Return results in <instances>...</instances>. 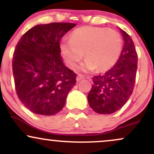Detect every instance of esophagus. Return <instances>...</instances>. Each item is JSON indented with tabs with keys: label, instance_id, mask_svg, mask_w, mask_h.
<instances>
[{
	"label": "esophagus",
	"instance_id": "1",
	"mask_svg": "<svg viewBox=\"0 0 154 154\" xmlns=\"http://www.w3.org/2000/svg\"><path fill=\"white\" fill-rule=\"evenodd\" d=\"M83 78H84V77H83L82 75H77V78H76V79H77V81H79V80H81V79H82Z\"/></svg>",
	"mask_w": 154,
	"mask_h": 154
}]
</instances>
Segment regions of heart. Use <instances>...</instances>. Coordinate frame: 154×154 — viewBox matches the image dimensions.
<instances>
[{
  "instance_id": "b5f03b06",
  "label": "heart",
  "mask_w": 154,
  "mask_h": 154,
  "mask_svg": "<svg viewBox=\"0 0 154 154\" xmlns=\"http://www.w3.org/2000/svg\"><path fill=\"white\" fill-rule=\"evenodd\" d=\"M61 53L69 66L75 67L83 57L85 69L105 72L115 65L122 50V38L114 29L97 26H82L63 40Z\"/></svg>"
}]
</instances>
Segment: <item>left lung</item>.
I'll return each mask as SVG.
<instances>
[{
  "mask_svg": "<svg viewBox=\"0 0 154 154\" xmlns=\"http://www.w3.org/2000/svg\"><path fill=\"white\" fill-rule=\"evenodd\" d=\"M120 30L125 44L117 62L105 74L93 77V85L88 95L90 106L98 114H109L119 110L135 87L137 54L131 37Z\"/></svg>",
  "mask_w": 154,
  "mask_h": 154,
  "instance_id": "8db88e82",
  "label": "left lung"
}]
</instances>
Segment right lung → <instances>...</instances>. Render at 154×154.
Listing matches in <instances>:
<instances>
[{
  "instance_id": "right-lung-1",
  "label": "right lung",
  "mask_w": 154,
  "mask_h": 154,
  "mask_svg": "<svg viewBox=\"0 0 154 154\" xmlns=\"http://www.w3.org/2000/svg\"><path fill=\"white\" fill-rule=\"evenodd\" d=\"M76 24H39L22 35L12 59L17 94L32 112L51 116L62 110L77 75L64 66L60 40Z\"/></svg>"
}]
</instances>
